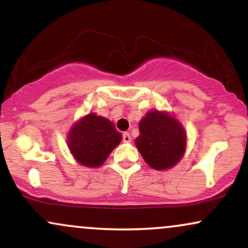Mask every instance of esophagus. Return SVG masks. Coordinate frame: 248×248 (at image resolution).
<instances>
[{
    "label": "esophagus",
    "mask_w": 248,
    "mask_h": 248,
    "mask_svg": "<svg viewBox=\"0 0 248 248\" xmlns=\"http://www.w3.org/2000/svg\"><path fill=\"white\" fill-rule=\"evenodd\" d=\"M122 140H124V142H126V143H128V142L132 141V138H130V134L127 133V132L122 134Z\"/></svg>",
    "instance_id": "1"
}]
</instances>
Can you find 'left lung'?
Returning <instances> with one entry per match:
<instances>
[{
  "instance_id": "obj_1",
  "label": "left lung",
  "mask_w": 248,
  "mask_h": 248,
  "mask_svg": "<svg viewBox=\"0 0 248 248\" xmlns=\"http://www.w3.org/2000/svg\"><path fill=\"white\" fill-rule=\"evenodd\" d=\"M135 144L143 160L156 170L169 169L183 157L186 134L178 120L167 112L152 110L141 119Z\"/></svg>"
}]
</instances>
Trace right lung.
I'll use <instances>...</instances> for the list:
<instances>
[{
    "mask_svg": "<svg viewBox=\"0 0 248 248\" xmlns=\"http://www.w3.org/2000/svg\"><path fill=\"white\" fill-rule=\"evenodd\" d=\"M122 135L113 122L90 113L71 128L67 146L73 157L85 167H100L121 142Z\"/></svg>",
    "mask_w": 248,
    "mask_h": 248,
    "instance_id": "1",
    "label": "right lung"
}]
</instances>
